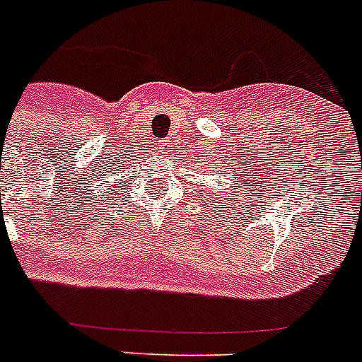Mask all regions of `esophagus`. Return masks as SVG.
Returning <instances> with one entry per match:
<instances>
[{
  "instance_id": "esophagus-1",
  "label": "esophagus",
  "mask_w": 362,
  "mask_h": 362,
  "mask_svg": "<svg viewBox=\"0 0 362 362\" xmlns=\"http://www.w3.org/2000/svg\"><path fill=\"white\" fill-rule=\"evenodd\" d=\"M171 147V139H160V148Z\"/></svg>"
}]
</instances>
